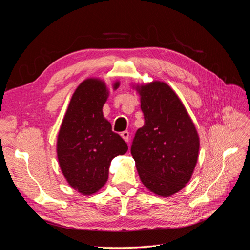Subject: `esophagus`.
<instances>
[{
    "instance_id": "esophagus-1",
    "label": "esophagus",
    "mask_w": 250,
    "mask_h": 250,
    "mask_svg": "<svg viewBox=\"0 0 250 250\" xmlns=\"http://www.w3.org/2000/svg\"><path fill=\"white\" fill-rule=\"evenodd\" d=\"M121 137H122L123 139H124V141L125 142H129V132L128 131H123V132H121Z\"/></svg>"
}]
</instances>
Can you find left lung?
Returning <instances> with one entry per match:
<instances>
[{
	"mask_svg": "<svg viewBox=\"0 0 250 250\" xmlns=\"http://www.w3.org/2000/svg\"><path fill=\"white\" fill-rule=\"evenodd\" d=\"M145 124L137 130L131 154L142 183L168 197L190 180L197 163L199 137L174 90L154 81L139 88Z\"/></svg>",
	"mask_w": 250,
	"mask_h": 250,
	"instance_id": "8db88e82",
	"label": "left lung"
}]
</instances>
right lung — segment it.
I'll return each instance as SVG.
<instances>
[{
  "label": "right lung",
  "instance_id": "obj_1",
  "mask_svg": "<svg viewBox=\"0 0 250 250\" xmlns=\"http://www.w3.org/2000/svg\"><path fill=\"white\" fill-rule=\"evenodd\" d=\"M119 86V82L113 88ZM108 92L99 79H86L76 88L57 139V157L69 185L83 195L94 194L105 185L113 157L128 146L103 118Z\"/></svg>",
  "mask_w": 250,
  "mask_h": 250
}]
</instances>
